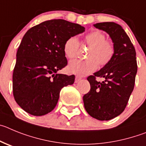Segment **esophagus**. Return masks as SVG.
<instances>
[{
	"mask_svg": "<svg viewBox=\"0 0 146 146\" xmlns=\"http://www.w3.org/2000/svg\"><path fill=\"white\" fill-rule=\"evenodd\" d=\"M81 79V77H79V76H76V78H75V82L78 83Z\"/></svg>",
	"mask_w": 146,
	"mask_h": 146,
	"instance_id": "esophagus-1",
	"label": "esophagus"
}]
</instances>
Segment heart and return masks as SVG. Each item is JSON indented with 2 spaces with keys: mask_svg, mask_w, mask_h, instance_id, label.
Returning a JSON list of instances; mask_svg holds the SVG:
<instances>
[{
  "mask_svg": "<svg viewBox=\"0 0 146 146\" xmlns=\"http://www.w3.org/2000/svg\"><path fill=\"white\" fill-rule=\"evenodd\" d=\"M84 43L91 46L88 54L89 60H73L68 64V70L70 73L80 76L92 73L98 68V62L105 65L111 61L114 54V46L112 43L106 40L105 34L100 31L89 33L85 36ZM80 43L76 36H71L64 44L63 50L68 58L76 57L79 49Z\"/></svg>",
  "mask_w": 146,
  "mask_h": 146,
  "instance_id": "1",
  "label": "heart"
}]
</instances>
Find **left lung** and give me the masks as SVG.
Returning a JSON list of instances; mask_svg holds the SVG:
<instances>
[{"label":"left lung","mask_w":146,"mask_h":146,"mask_svg":"<svg viewBox=\"0 0 146 146\" xmlns=\"http://www.w3.org/2000/svg\"><path fill=\"white\" fill-rule=\"evenodd\" d=\"M94 26L110 35L114 54L108 63L88 77L91 89L83 97V100L86 112L92 117L108 121L124 111L133 91L137 70L136 52L121 25L107 22ZM98 77L104 81H97Z\"/></svg>","instance_id":"left-lung-1"}]
</instances>
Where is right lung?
I'll list each match as a JSON object with an SVG mask.
<instances>
[{
	"label": "right lung",
	"instance_id": "obj_1",
	"mask_svg": "<svg viewBox=\"0 0 146 146\" xmlns=\"http://www.w3.org/2000/svg\"><path fill=\"white\" fill-rule=\"evenodd\" d=\"M84 31V27L78 24L52 19L25 34L13 72V94L25 111L37 116L48 113L57 106L61 89L74 83V75L57 71L68 64L65 42Z\"/></svg>",
	"mask_w": 146,
	"mask_h": 146
}]
</instances>
